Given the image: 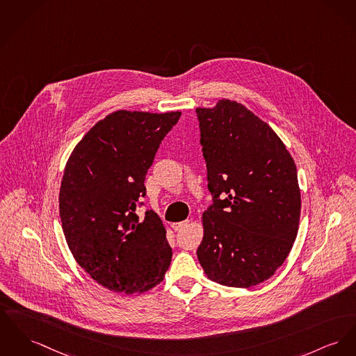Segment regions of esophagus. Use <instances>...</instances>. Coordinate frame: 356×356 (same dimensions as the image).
I'll return each instance as SVG.
<instances>
[{"instance_id":"34e87169","label":"esophagus","mask_w":356,"mask_h":356,"mask_svg":"<svg viewBox=\"0 0 356 356\" xmlns=\"http://www.w3.org/2000/svg\"><path fill=\"white\" fill-rule=\"evenodd\" d=\"M188 224H189V220H185V221H181V222H174L171 227H172L174 231H181L182 228L188 227Z\"/></svg>"}]
</instances>
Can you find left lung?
Returning <instances> with one entry per match:
<instances>
[{
    "instance_id": "1",
    "label": "left lung",
    "mask_w": 356,
    "mask_h": 356,
    "mask_svg": "<svg viewBox=\"0 0 356 356\" xmlns=\"http://www.w3.org/2000/svg\"><path fill=\"white\" fill-rule=\"evenodd\" d=\"M195 113L213 200L197 258L217 284L255 286L274 275L297 237V168L277 134L236 101Z\"/></svg>"
}]
</instances>
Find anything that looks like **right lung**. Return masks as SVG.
I'll use <instances>...</instances> for the list:
<instances>
[{"label":"right lung","instance_id":"right-lung-1","mask_svg":"<svg viewBox=\"0 0 356 356\" xmlns=\"http://www.w3.org/2000/svg\"><path fill=\"white\" fill-rule=\"evenodd\" d=\"M181 112L118 111L74 148L59 193L62 228L76 263L116 293L161 284L172 251L159 216L136 213L145 174Z\"/></svg>","mask_w":356,"mask_h":356}]
</instances>
